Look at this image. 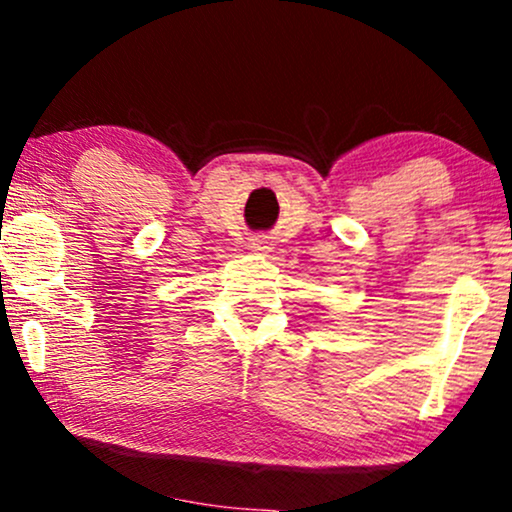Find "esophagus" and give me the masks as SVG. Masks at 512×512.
I'll list each match as a JSON object with an SVG mask.
<instances>
[{
	"label": "esophagus",
	"mask_w": 512,
	"mask_h": 512,
	"mask_svg": "<svg viewBox=\"0 0 512 512\" xmlns=\"http://www.w3.org/2000/svg\"><path fill=\"white\" fill-rule=\"evenodd\" d=\"M250 248H255V250H260V252H264V250H269V248H267V243H264V240H262V238H252Z\"/></svg>",
	"instance_id": "34e87169"
}]
</instances>
